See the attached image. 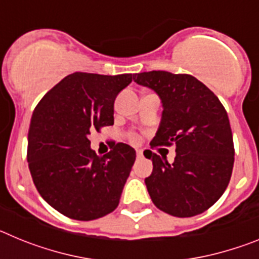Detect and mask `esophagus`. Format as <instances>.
Segmentation results:
<instances>
[{
  "instance_id": "34e87169",
  "label": "esophagus",
  "mask_w": 259,
  "mask_h": 259,
  "mask_svg": "<svg viewBox=\"0 0 259 259\" xmlns=\"http://www.w3.org/2000/svg\"><path fill=\"white\" fill-rule=\"evenodd\" d=\"M136 155H137V158H143L144 157V154H143V152H141V150H137Z\"/></svg>"
}]
</instances>
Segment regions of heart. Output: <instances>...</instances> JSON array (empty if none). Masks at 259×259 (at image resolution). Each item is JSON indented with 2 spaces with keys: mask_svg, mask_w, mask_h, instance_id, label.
Wrapping results in <instances>:
<instances>
[{
  "mask_svg": "<svg viewBox=\"0 0 259 259\" xmlns=\"http://www.w3.org/2000/svg\"><path fill=\"white\" fill-rule=\"evenodd\" d=\"M131 140L134 141V143H136V141H137V136H136V135H132V136H131Z\"/></svg>",
  "mask_w": 259,
  "mask_h": 259,
  "instance_id": "b5f03b06",
  "label": "heart"
}]
</instances>
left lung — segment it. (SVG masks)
<instances>
[{
  "label": "left lung",
  "mask_w": 259,
  "mask_h": 259,
  "mask_svg": "<svg viewBox=\"0 0 259 259\" xmlns=\"http://www.w3.org/2000/svg\"><path fill=\"white\" fill-rule=\"evenodd\" d=\"M140 85L154 89L163 104L152 148L175 146L172 164L146 150L153 172L145 179L153 203L162 211L189 218L221 198L232 175L235 148L227 111L219 98L188 74L149 71L135 74Z\"/></svg>",
  "instance_id": "left-lung-1"
}]
</instances>
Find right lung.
<instances>
[{"instance_id": "obj_1", "label": "right lung", "mask_w": 259, "mask_h": 259, "mask_svg": "<svg viewBox=\"0 0 259 259\" xmlns=\"http://www.w3.org/2000/svg\"><path fill=\"white\" fill-rule=\"evenodd\" d=\"M132 74L75 72L41 98L28 130L27 161L36 189L50 206L76 221L102 218L116 209L136 152L113 143L98 157L89 135L114 124V102Z\"/></svg>"}]
</instances>
